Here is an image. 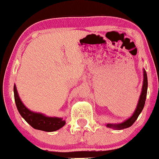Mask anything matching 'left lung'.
<instances>
[{"instance_id":"left-lung-1","label":"left lung","mask_w":159,"mask_h":159,"mask_svg":"<svg viewBox=\"0 0 159 159\" xmlns=\"http://www.w3.org/2000/svg\"><path fill=\"white\" fill-rule=\"evenodd\" d=\"M147 86H148V82H147V72L144 70L143 71V88H142V92L140 95L139 99V102H138L137 107H136L135 111H134V114L132 115L130 118L127 119L126 121H124L122 123H118V124H111V123H107V127H110V128L116 129V130H123V129L127 128L130 127L133 123L136 121V119H138L139 116L143 111L144 105H145L146 98H147Z\"/></svg>"}]
</instances>
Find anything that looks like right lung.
<instances>
[{"label": "right lung", "mask_w": 159, "mask_h": 159, "mask_svg": "<svg viewBox=\"0 0 159 159\" xmlns=\"http://www.w3.org/2000/svg\"><path fill=\"white\" fill-rule=\"evenodd\" d=\"M14 99L16 102V107L20 114V116L25 120L36 130H43V131L52 132L59 130L65 125V120L58 117H48L41 113L31 111L29 110L20 99L16 85H14Z\"/></svg>", "instance_id": "right-lung-1"}]
</instances>
